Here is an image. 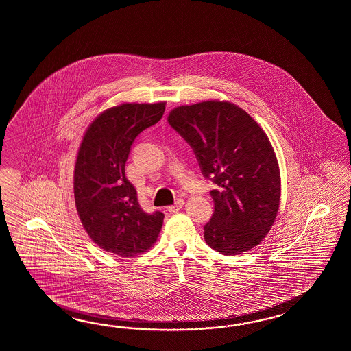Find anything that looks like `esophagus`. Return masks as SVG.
<instances>
[{
    "label": "esophagus",
    "instance_id": "esophagus-1",
    "mask_svg": "<svg viewBox=\"0 0 351 351\" xmlns=\"http://www.w3.org/2000/svg\"><path fill=\"white\" fill-rule=\"evenodd\" d=\"M183 206H184V201H183V199H178V201L176 202L173 206H169V207H168V210H169L171 213H176V212L180 210Z\"/></svg>",
    "mask_w": 351,
    "mask_h": 351
}]
</instances>
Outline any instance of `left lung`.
Instances as JSON below:
<instances>
[{
  "instance_id": "8db88e82",
  "label": "left lung",
  "mask_w": 351,
  "mask_h": 351,
  "mask_svg": "<svg viewBox=\"0 0 351 351\" xmlns=\"http://www.w3.org/2000/svg\"><path fill=\"white\" fill-rule=\"evenodd\" d=\"M171 127L193 149L215 212L204 239L222 254H239L260 245L275 222L281 178L274 148L250 114L228 101L207 100L174 108Z\"/></svg>"
}]
</instances>
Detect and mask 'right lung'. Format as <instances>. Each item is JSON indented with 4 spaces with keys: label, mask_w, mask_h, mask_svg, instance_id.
<instances>
[{
    "label": "right lung",
    "mask_w": 351,
    "mask_h": 351,
    "mask_svg": "<svg viewBox=\"0 0 351 351\" xmlns=\"http://www.w3.org/2000/svg\"><path fill=\"white\" fill-rule=\"evenodd\" d=\"M165 110L163 101L112 106L82 136L75 162V204L90 239L106 252L134 257L157 241L165 215L143 210L125 177V163L135 138L157 124Z\"/></svg>",
    "instance_id": "right-lung-1"
}]
</instances>
